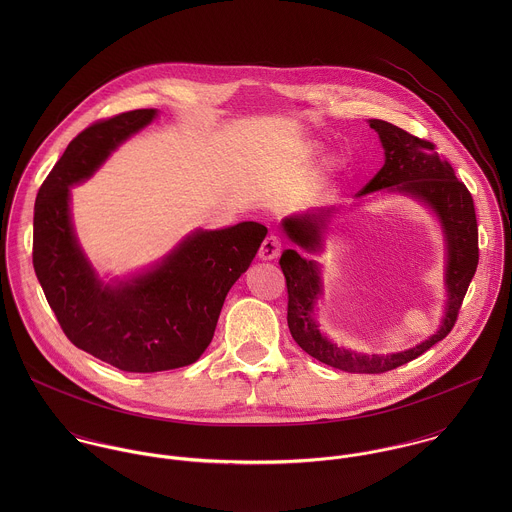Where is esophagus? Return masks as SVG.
<instances>
[{
    "instance_id": "obj_1",
    "label": "esophagus",
    "mask_w": 512,
    "mask_h": 512,
    "mask_svg": "<svg viewBox=\"0 0 512 512\" xmlns=\"http://www.w3.org/2000/svg\"><path fill=\"white\" fill-rule=\"evenodd\" d=\"M280 252H282V240H280V236H278V234H268V236L264 238L262 246H260L258 256H260L262 260H274V258L280 256Z\"/></svg>"
}]
</instances>
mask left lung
<instances>
[{
    "mask_svg": "<svg viewBox=\"0 0 512 512\" xmlns=\"http://www.w3.org/2000/svg\"><path fill=\"white\" fill-rule=\"evenodd\" d=\"M384 147V165L357 195H368L380 189L396 191L420 199L438 215L447 246L445 288L447 303L436 335L424 343L392 355H365L341 349L321 335L315 321V303L321 295V272L313 260H305L297 250H284L280 258L288 286V327L293 341L313 359L325 365L359 374H380L396 366L406 365L426 353L453 329L463 297L479 264V232L473 197L455 177L453 167L439 155L436 146L420 140L406 130L384 122L368 120ZM335 209H317L284 219V232L293 244L307 252L321 248L325 226Z\"/></svg>",
    "mask_w": 512,
    "mask_h": 512,
    "instance_id": "8db88e82",
    "label": "left lung"
}]
</instances>
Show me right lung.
<instances>
[{
  "mask_svg": "<svg viewBox=\"0 0 512 512\" xmlns=\"http://www.w3.org/2000/svg\"><path fill=\"white\" fill-rule=\"evenodd\" d=\"M155 114L132 110L80 132L43 181L33 217V268L61 329L74 347L126 372L193 365L213 341L226 293L268 234L252 220L197 230L146 274L100 280L74 236L69 187Z\"/></svg>",
  "mask_w": 512,
  "mask_h": 512,
  "instance_id": "1",
  "label": "right lung"
}]
</instances>
